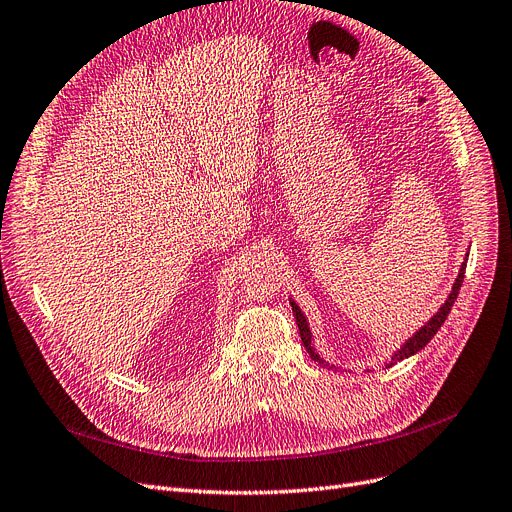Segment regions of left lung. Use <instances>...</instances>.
I'll list each match as a JSON object with an SVG mask.
<instances>
[{"instance_id": "1", "label": "left lung", "mask_w": 512, "mask_h": 512, "mask_svg": "<svg viewBox=\"0 0 512 512\" xmlns=\"http://www.w3.org/2000/svg\"><path fill=\"white\" fill-rule=\"evenodd\" d=\"M465 269H467V262H462V266H460V273H458V277H456V281H454V285H452V291H450V296H448V300L442 304V308L437 310L433 316H431V321L429 323H425V327H421L415 335H412L408 342L398 350V352H394V356H392V362L389 364H396V362H400V360H404V358H408V356H412V354H417L419 350H423L429 342H431V337L440 331V327L444 325V321L448 319V314H450V310H452V306H454V302H456V298H458V289H460V285H462V279H465ZM289 304H291V310H294V316H296V323H298V329H300V337H302V344H304V348H306V352L319 362V364H325V360L314 352V348H312V333H310V327H308V321H306V316L302 314V310H300V306L294 302V300H289ZM387 364V367H389ZM329 367V364H327Z\"/></svg>"}]
</instances>
